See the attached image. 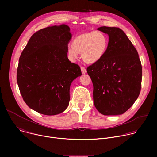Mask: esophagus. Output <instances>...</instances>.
I'll return each mask as SVG.
<instances>
[{"mask_svg":"<svg viewBox=\"0 0 157 157\" xmlns=\"http://www.w3.org/2000/svg\"><path fill=\"white\" fill-rule=\"evenodd\" d=\"M81 72H82V74H85V73H86V68H84V67H83V66H81Z\"/></svg>","mask_w":157,"mask_h":157,"instance_id":"obj_1","label":"esophagus"}]
</instances>
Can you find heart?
<instances>
[{
	"label": "heart",
	"instance_id": "1",
	"mask_svg": "<svg viewBox=\"0 0 157 157\" xmlns=\"http://www.w3.org/2000/svg\"><path fill=\"white\" fill-rule=\"evenodd\" d=\"M108 44V39L101 31H92L76 36L73 44L69 45L67 53L71 61L78 59L81 53L82 59L87 63H93L104 55Z\"/></svg>",
	"mask_w": 157,
	"mask_h": 157
}]
</instances>
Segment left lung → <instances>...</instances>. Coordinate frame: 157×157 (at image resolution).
<instances>
[{"instance_id": "8db88e82", "label": "left lung", "mask_w": 157, "mask_h": 157, "mask_svg": "<svg viewBox=\"0 0 157 157\" xmlns=\"http://www.w3.org/2000/svg\"><path fill=\"white\" fill-rule=\"evenodd\" d=\"M109 35L103 56L87 68L93 84L94 104L105 116L126 112L138 98L142 68L139 54L125 33L119 28L98 29Z\"/></svg>"}]
</instances>
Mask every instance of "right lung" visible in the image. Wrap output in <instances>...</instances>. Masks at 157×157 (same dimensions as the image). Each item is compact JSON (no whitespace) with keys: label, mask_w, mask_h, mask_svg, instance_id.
Returning <instances> with one entry per match:
<instances>
[{"label":"right lung","mask_w":157,"mask_h":157,"mask_svg":"<svg viewBox=\"0 0 157 157\" xmlns=\"http://www.w3.org/2000/svg\"><path fill=\"white\" fill-rule=\"evenodd\" d=\"M68 25L36 32L19 58L17 81L24 102L38 113L53 116L66 110L72 81L81 75L78 64L67 56L71 38Z\"/></svg>","instance_id":"obj_1"}]
</instances>
